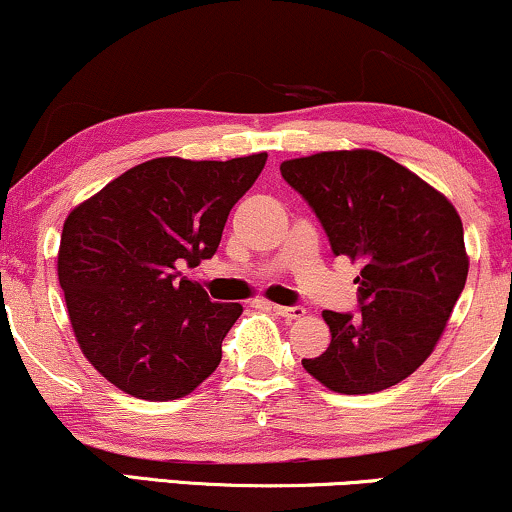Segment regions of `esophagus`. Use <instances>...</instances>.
<instances>
[{
  "label": "esophagus",
  "instance_id": "esophagus-1",
  "mask_svg": "<svg viewBox=\"0 0 512 512\" xmlns=\"http://www.w3.org/2000/svg\"><path fill=\"white\" fill-rule=\"evenodd\" d=\"M275 315H280V318H287V320H296V318H304L306 315V308L304 306H273Z\"/></svg>",
  "mask_w": 512,
  "mask_h": 512
}]
</instances>
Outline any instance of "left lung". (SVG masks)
I'll list each match as a JSON object with an SVG mask.
<instances>
[{
    "instance_id": "1",
    "label": "left lung",
    "mask_w": 512,
    "mask_h": 512,
    "mask_svg": "<svg viewBox=\"0 0 512 512\" xmlns=\"http://www.w3.org/2000/svg\"><path fill=\"white\" fill-rule=\"evenodd\" d=\"M282 178L308 201L334 256L361 261V313L325 311L332 342L306 372L339 394H375L430 358L465 280L463 223L444 194L370 149L285 161Z\"/></svg>"
}]
</instances>
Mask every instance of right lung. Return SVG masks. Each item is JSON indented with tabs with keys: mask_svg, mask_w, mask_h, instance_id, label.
<instances>
[{
	"mask_svg": "<svg viewBox=\"0 0 512 512\" xmlns=\"http://www.w3.org/2000/svg\"><path fill=\"white\" fill-rule=\"evenodd\" d=\"M268 154L144 161L68 213L59 285L82 353L144 401L192 394L218 368L239 304H213L180 268L216 254Z\"/></svg>",
	"mask_w": 512,
	"mask_h": 512,
	"instance_id": "right-lung-1",
	"label": "right lung"
}]
</instances>
